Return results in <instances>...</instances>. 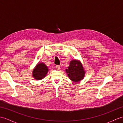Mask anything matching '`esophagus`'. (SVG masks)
Instances as JSON below:
<instances>
[{
    "label": "esophagus",
    "mask_w": 123,
    "mask_h": 123,
    "mask_svg": "<svg viewBox=\"0 0 123 123\" xmlns=\"http://www.w3.org/2000/svg\"><path fill=\"white\" fill-rule=\"evenodd\" d=\"M55 68H56V70H59L60 69V66H56Z\"/></svg>",
    "instance_id": "1"
}]
</instances>
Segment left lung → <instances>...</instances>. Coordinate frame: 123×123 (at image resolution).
Masks as SVG:
<instances>
[{
    "label": "left lung",
    "instance_id": "left-lung-1",
    "mask_svg": "<svg viewBox=\"0 0 123 123\" xmlns=\"http://www.w3.org/2000/svg\"><path fill=\"white\" fill-rule=\"evenodd\" d=\"M69 79L74 82H79L85 77V71L79 60L74 59L70 62L69 66L66 69Z\"/></svg>",
    "mask_w": 123,
    "mask_h": 123
}]
</instances>
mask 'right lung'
I'll list each match as a JSON object with an SVG mask.
<instances>
[{
    "mask_svg": "<svg viewBox=\"0 0 123 123\" xmlns=\"http://www.w3.org/2000/svg\"><path fill=\"white\" fill-rule=\"evenodd\" d=\"M49 71L48 67L45 63L40 62L36 65L33 70L32 75L36 80H40L45 78Z\"/></svg>",
    "mask_w": 123,
    "mask_h": 123,
    "instance_id": "1",
    "label": "right lung"
}]
</instances>
